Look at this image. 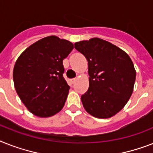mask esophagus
I'll return each mask as SVG.
<instances>
[{
    "mask_svg": "<svg viewBox=\"0 0 153 153\" xmlns=\"http://www.w3.org/2000/svg\"><path fill=\"white\" fill-rule=\"evenodd\" d=\"M76 79H77L76 78H74V79H70V82L73 84V83H74V82L76 81Z\"/></svg>",
    "mask_w": 153,
    "mask_h": 153,
    "instance_id": "34e87169",
    "label": "esophagus"
}]
</instances>
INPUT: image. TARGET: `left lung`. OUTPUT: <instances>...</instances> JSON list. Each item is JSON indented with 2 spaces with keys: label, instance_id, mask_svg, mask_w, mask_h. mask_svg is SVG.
Listing matches in <instances>:
<instances>
[{
  "label": "left lung",
  "instance_id": "8db88e82",
  "mask_svg": "<svg viewBox=\"0 0 153 153\" xmlns=\"http://www.w3.org/2000/svg\"><path fill=\"white\" fill-rule=\"evenodd\" d=\"M74 48L88 61L89 86L81 97L84 108L100 119L115 115L133 93L136 71L132 60L121 48L100 38L76 42Z\"/></svg>",
  "mask_w": 153,
  "mask_h": 153
}]
</instances>
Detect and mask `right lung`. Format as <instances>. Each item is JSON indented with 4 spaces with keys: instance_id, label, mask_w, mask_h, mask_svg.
<instances>
[{
    "instance_id": "add662e5",
    "label": "right lung",
    "mask_w": 153,
    "mask_h": 153,
    "mask_svg": "<svg viewBox=\"0 0 153 153\" xmlns=\"http://www.w3.org/2000/svg\"><path fill=\"white\" fill-rule=\"evenodd\" d=\"M74 48L69 41L48 36L21 54L13 69L16 93L32 114L50 117L64 106L70 86L64 79L63 60Z\"/></svg>"
}]
</instances>
